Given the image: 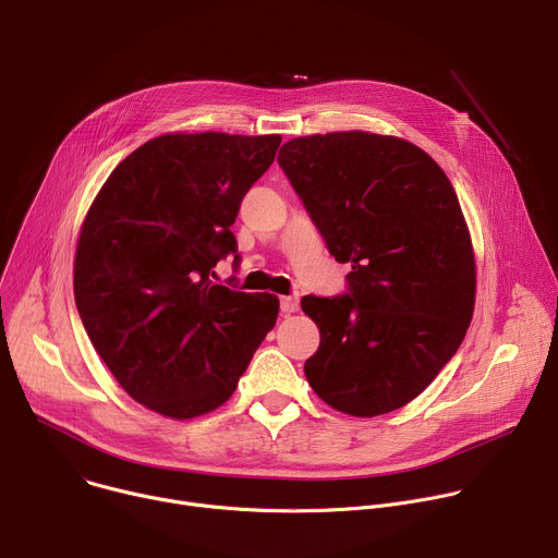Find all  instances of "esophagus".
<instances>
[{
    "label": "esophagus",
    "instance_id": "esophagus-1",
    "mask_svg": "<svg viewBox=\"0 0 558 558\" xmlns=\"http://www.w3.org/2000/svg\"><path fill=\"white\" fill-rule=\"evenodd\" d=\"M280 311H282L284 315L295 313V311H298V298H293V295H282V298H280Z\"/></svg>",
    "mask_w": 558,
    "mask_h": 558
}]
</instances>
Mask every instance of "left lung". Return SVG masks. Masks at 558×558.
<instances>
[{
	"label": "left lung",
	"mask_w": 558,
	"mask_h": 558,
	"mask_svg": "<svg viewBox=\"0 0 558 558\" xmlns=\"http://www.w3.org/2000/svg\"><path fill=\"white\" fill-rule=\"evenodd\" d=\"M278 163L338 263L349 293L304 295L320 329L304 375L331 409H402L457 353L472 320L476 267L459 198L417 145L362 130L287 141Z\"/></svg>",
	"instance_id": "1"
}]
</instances>
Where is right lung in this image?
<instances>
[{"label": "right lung", "mask_w": 558, "mask_h": 558, "mask_svg": "<svg viewBox=\"0 0 558 558\" xmlns=\"http://www.w3.org/2000/svg\"><path fill=\"white\" fill-rule=\"evenodd\" d=\"M280 141L156 136L112 170L86 214L78 315L121 388L158 415L183 422L222 407L276 325V295L216 284L214 267L235 254L231 225Z\"/></svg>", "instance_id": "1"}]
</instances>
